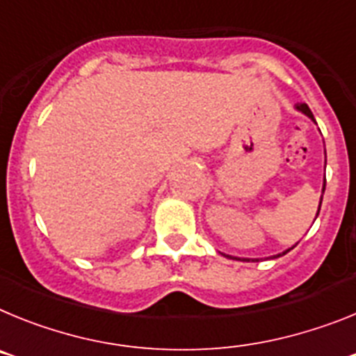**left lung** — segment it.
<instances>
[{"label":"left lung","mask_w":356,"mask_h":356,"mask_svg":"<svg viewBox=\"0 0 356 356\" xmlns=\"http://www.w3.org/2000/svg\"><path fill=\"white\" fill-rule=\"evenodd\" d=\"M296 110H298V112H301V114H305L307 115L308 119H312L314 122H316V119H314V114L312 112H310V108H308V105L307 103H298V105H296ZM325 156H326V149H325ZM325 168H326V160H325ZM325 188H326V178L325 180H323V194H325ZM323 194H321V201H319V209H317V213H316V217L319 216V210H321V203H323ZM314 221H316V219H314ZM296 248V244L292 248H289V250H285L284 253H278V254H273V257H269V259H278V257H282V254H287L289 251L291 250H294ZM221 254H225V253H221ZM226 259H232V260H241V262H259L260 259H241V257H232V254H225Z\"/></svg>","instance_id":"1"}]
</instances>
